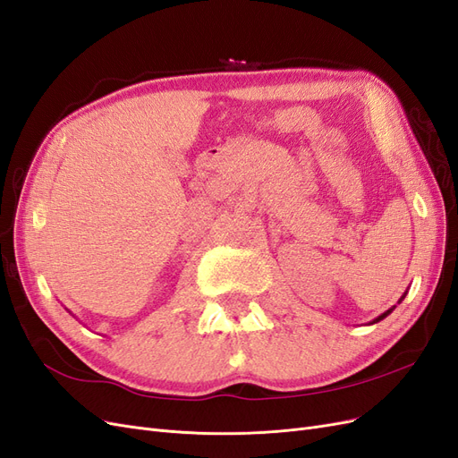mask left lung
Listing matches in <instances>:
<instances>
[{
    "label": "left lung",
    "instance_id": "8db88e82",
    "mask_svg": "<svg viewBox=\"0 0 458 458\" xmlns=\"http://www.w3.org/2000/svg\"><path fill=\"white\" fill-rule=\"evenodd\" d=\"M405 296H407V293H405L403 296H401V298H399V301H403V298H405ZM394 310H395V306H394V308H390V310H387V311H384L382 315H378L377 318H374V321H372L370 325H374V323H378V321H382V318H386V317H387V315H390V313H392Z\"/></svg>",
    "mask_w": 458,
    "mask_h": 458
}]
</instances>
